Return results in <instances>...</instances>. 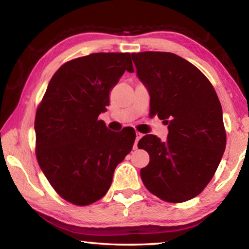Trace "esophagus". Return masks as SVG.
<instances>
[{
  "mask_svg": "<svg viewBox=\"0 0 249 249\" xmlns=\"http://www.w3.org/2000/svg\"><path fill=\"white\" fill-rule=\"evenodd\" d=\"M142 137V134H141V133H136V141H135V144H134V149H137L138 141H140Z\"/></svg>",
  "mask_w": 249,
  "mask_h": 249,
  "instance_id": "1",
  "label": "esophagus"
}]
</instances>
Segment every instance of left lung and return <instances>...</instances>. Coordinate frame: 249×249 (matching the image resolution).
Masks as SVG:
<instances>
[{
    "label": "left lung",
    "mask_w": 249,
    "mask_h": 249,
    "mask_svg": "<svg viewBox=\"0 0 249 249\" xmlns=\"http://www.w3.org/2000/svg\"><path fill=\"white\" fill-rule=\"evenodd\" d=\"M137 77L150 95V115L168 125L161 142L146 135L138 147L149 154L141 170L147 190L180 203L203 191L213 178L226 146L222 107L209 79L185 59L171 53H133Z\"/></svg>",
    "instance_id": "1"
}]
</instances>
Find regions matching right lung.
<instances>
[{"instance_id":"obj_1","label":"right lung","mask_w":249,"mask_h":249,"mask_svg":"<svg viewBox=\"0 0 249 249\" xmlns=\"http://www.w3.org/2000/svg\"><path fill=\"white\" fill-rule=\"evenodd\" d=\"M130 56L96 53L66 62L37 107V161L54 191L74 205L103 197L116 166L133 148L136 134L112 132L98 120L109 91L125 71L134 72Z\"/></svg>"}]
</instances>
